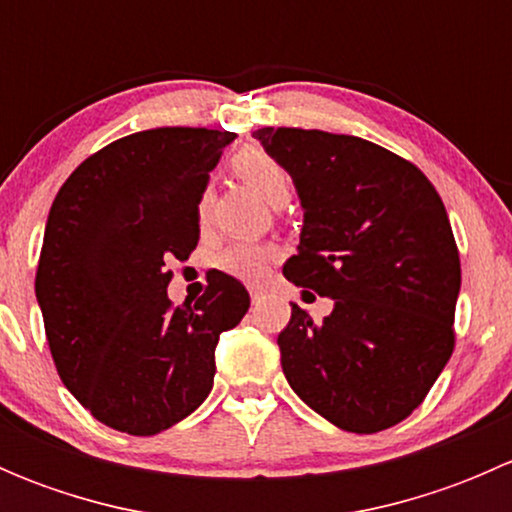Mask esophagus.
Listing matches in <instances>:
<instances>
[{"mask_svg": "<svg viewBox=\"0 0 512 512\" xmlns=\"http://www.w3.org/2000/svg\"><path fill=\"white\" fill-rule=\"evenodd\" d=\"M250 297H252V302H260V299L265 297V287L252 285V287H250Z\"/></svg>", "mask_w": 512, "mask_h": 512, "instance_id": "obj_1", "label": "esophagus"}]
</instances>
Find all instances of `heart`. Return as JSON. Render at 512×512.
I'll return each mask as SVG.
<instances>
[{"mask_svg": "<svg viewBox=\"0 0 512 512\" xmlns=\"http://www.w3.org/2000/svg\"><path fill=\"white\" fill-rule=\"evenodd\" d=\"M235 170L262 200H267L270 205L287 203L289 198V175L285 165L277 158H272L270 153L262 151V148H247L240 156L235 158ZM210 193L205 190L198 200V215L200 220L208 218L210 210ZM275 247L270 245H257V242H232L230 247H225L218 257V267L225 275L237 277V280L245 282H260L267 275V267L275 260Z\"/></svg>", "mask_w": 512, "mask_h": 512, "instance_id": "1", "label": "heart"}]
</instances>
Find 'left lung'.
I'll list each match as a JSON object with an SVG mask.
<instances>
[{"mask_svg": "<svg viewBox=\"0 0 512 512\" xmlns=\"http://www.w3.org/2000/svg\"><path fill=\"white\" fill-rule=\"evenodd\" d=\"M302 205L292 285L329 297L314 322L292 304L277 337L294 394L337 428L404 421L453 352L461 260L441 195L409 160L356 136L260 128Z\"/></svg>", "mask_w": 512, "mask_h": 512, "instance_id": "obj_1", "label": "left lung"}]
</instances>
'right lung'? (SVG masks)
<instances>
[{"instance_id": "obj_1", "label": "right lung", "mask_w": 512, "mask_h": 512, "mask_svg": "<svg viewBox=\"0 0 512 512\" xmlns=\"http://www.w3.org/2000/svg\"><path fill=\"white\" fill-rule=\"evenodd\" d=\"M232 141L208 128L133 133L86 158L51 205L36 270L46 339L66 389L116 431L153 436L193 414L220 334L250 309L225 272L195 304L165 292V265L198 245V200Z\"/></svg>"}]
</instances>
